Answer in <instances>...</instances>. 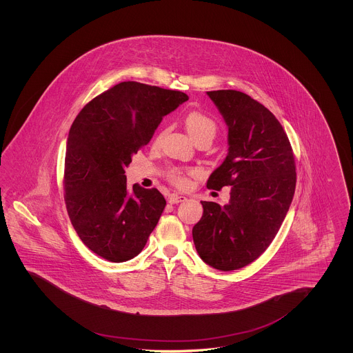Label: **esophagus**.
<instances>
[{"mask_svg": "<svg viewBox=\"0 0 353 353\" xmlns=\"http://www.w3.org/2000/svg\"><path fill=\"white\" fill-rule=\"evenodd\" d=\"M188 200L185 196H179V194H170L169 196V203H180V202H185Z\"/></svg>", "mask_w": 353, "mask_h": 353, "instance_id": "34e87169", "label": "esophagus"}]
</instances>
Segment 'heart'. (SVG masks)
Listing matches in <instances>:
<instances>
[{"label":"heart","mask_w":353,"mask_h":353,"mask_svg":"<svg viewBox=\"0 0 353 353\" xmlns=\"http://www.w3.org/2000/svg\"><path fill=\"white\" fill-rule=\"evenodd\" d=\"M184 123L188 134L196 143L202 140H209L212 143L219 131L216 120L201 111L189 112L185 117ZM194 173L196 170L193 169H172L168 174L169 181L174 186L184 189L189 185V176Z\"/></svg>","instance_id":"b5f03b06"}]
</instances>
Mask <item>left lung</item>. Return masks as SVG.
<instances>
[{"instance_id":"8db88e82","label":"left lung","mask_w":353,"mask_h":353,"mask_svg":"<svg viewBox=\"0 0 353 353\" xmlns=\"http://www.w3.org/2000/svg\"><path fill=\"white\" fill-rule=\"evenodd\" d=\"M229 128V153L206 186H230V201H201L193 228L202 261L221 271L250 265L278 233L296 185L295 157L282 124L252 97L235 90L208 91Z\"/></svg>"}]
</instances>
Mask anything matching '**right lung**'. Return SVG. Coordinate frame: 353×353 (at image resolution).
Masks as SVG:
<instances>
[{"label":"right lung","instance_id":"1","mask_svg":"<svg viewBox=\"0 0 353 353\" xmlns=\"http://www.w3.org/2000/svg\"><path fill=\"white\" fill-rule=\"evenodd\" d=\"M188 95L121 82L88 101L68 132L63 189L70 221L84 245L110 262L141 252L167 205L156 189L127 186L125 167L161 119Z\"/></svg>","mask_w":353,"mask_h":353}]
</instances>
